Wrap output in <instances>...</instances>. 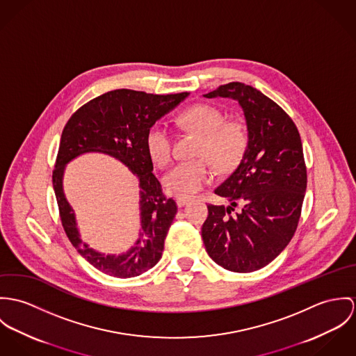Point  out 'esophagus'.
<instances>
[{"mask_svg":"<svg viewBox=\"0 0 356 356\" xmlns=\"http://www.w3.org/2000/svg\"><path fill=\"white\" fill-rule=\"evenodd\" d=\"M188 202H190V199H187V197H176V203H177L179 207L186 206Z\"/></svg>","mask_w":356,"mask_h":356,"instance_id":"1","label":"esophagus"}]
</instances>
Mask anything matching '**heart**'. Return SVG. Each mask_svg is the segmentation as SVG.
Masks as SVG:
<instances>
[{"instance_id":"obj_1","label":"heart","mask_w":356,"mask_h":356,"mask_svg":"<svg viewBox=\"0 0 356 356\" xmlns=\"http://www.w3.org/2000/svg\"><path fill=\"white\" fill-rule=\"evenodd\" d=\"M179 122L200 135L197 156H207L220 168L235 162L245 143V134L240 124L225 121V115L217 106L197 104L186 109ZM145 145L149 157L159 166L166 165L172 157V138L166 125L161 121L150 125ZM214 179V170L204 159L180 162L162 177L166 193L179 197L197 195Z\"/></svg>"}]
</instances>
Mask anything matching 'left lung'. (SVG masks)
<instances>
[{
	"label": "left lung",
	"mask_w": 356,
	"mask_h": 356,
	"mask_svg": "<svg viewBox=\"0 0 356 356\" xmlns=\"http://www.w3.org/2000/svg\"><path fill=\"white\" fill-rule=\"evenodd\" d=\"M203 97L238 102L247 146L235 170L214 190L231 204L207 206L202 238L217 265L236 273L254 272L270 264L298 228L307 187L300 135L275 101L244 83L220 86ZM237 204L242 209L232 215Z\"/></svg>",
	"instance_id": "left-lung-1"
}]
</instances>
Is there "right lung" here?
Here are the masks:
<instances>
[{"mask_svg": "<svg viewBox=\"0 0 356 356\" xmlns=\"http://www.w3.org/2000/svg\"><path fill=\"white\" fill-rule=\"evenodd\" d=\"M188 95L190 92L154 95L127 88L113 90L83 105L64 127L53 170V188L60 218L67 236L80 255L108 276H140L152 269L162 255L165 237L177 213V206L172 197L162 194L145 138L150 125ZM87 152H101L118 159L140 181V237L127 253L119 256L97 252L81 240L74 212L63 194L65 166Z\"/></svg>", "mask_w": 356, "mask_h": 356, "instance_id": "obj_1", "label": "right lung"}]
</instances>
